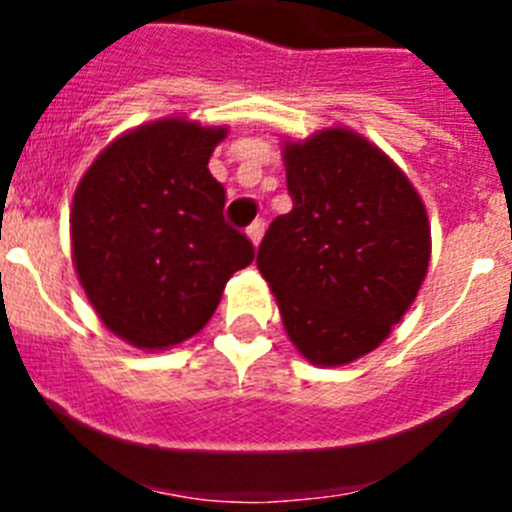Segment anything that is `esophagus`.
Here are the masks:
<instances>
[{
  "mask_svg": "<svg viewBox=\"0 0 512 512\" xmlns=\"http://www.w3.org/2000/svg\"><path fill=\"white\" fill-rule=\"evenodd\" d=\"M264 230H266L264 220H253V223L248 225V238L253 241V246H259L261 238H264Z\"/></svg>",
  "mask_w": 512,
  "mask_h": 512,
  "instance_id": "esophagus-1",
  "label": "esophagus"
}]
</instances>
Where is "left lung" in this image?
Listing matches in <instances>:
<instances>
[{"instance_id": "8db88e82", "label": "left lung", "mask_w": 512, "mask_h": 512, "mask_svg": "<svg viewBox=\"0 0 512 512\" xmlns=\"http://www.w3.org/2000/svg\"><path fill=\"white\" fill-rule=\"evenodd\" d=\"M292 210L259 246L284 328L312 364L341 366L400 323L428 271L431 228L418 192L351 130L287 143Z\"/></svg>"}]
</instances>
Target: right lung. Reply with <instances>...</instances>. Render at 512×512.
I'll return each instance as SVG.
<instances>
[{"label":"right lung","mask_w":512,"mask_h":512,"mask_svg":"<svg viewBox=\"0 0 512 512\" xmlns=\"http://www.w3.org/2000/svg\"><path fill=\"white\" fill-rule=\"evenodd\" d=\"M223 138L225 128L158 120L110 143L76 187V274L102 323L133 346L166 348L205 328L256 256L207 169Z\"/></svg>","instance_id":"right-lung-1"}]
</instances>
